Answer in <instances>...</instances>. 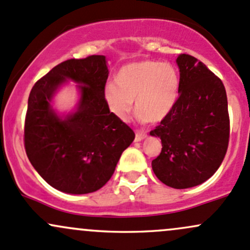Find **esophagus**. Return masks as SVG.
I'll use <instances>...</instances> for the list:
<instances>
[{
	"instance_id": "1",
	"label": "esophagus",
	"mask_w": 250,
	"mask_h": 250,
	"mask_svg": "<svg viewBox=\"0 0 250 250\" xmlns=\"http://www.w3.org/2000/svg\"><path fill=\"white\" fill-rule=\"evenodd\" d=\"M146 133L145 132H140V130H139V132H136V134H135V143H139V141H143L144 139L146 138Z\"/></svg>"
}]
</instances>
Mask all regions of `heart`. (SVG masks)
Wrapping results in <instances>:
<instances>
[{
    "instance_id": "b5f03b06",
    "label": "heart",
    "mask_w": 250,
    "mask_h": 250,
    "mask_svg": "<svg viewBox=\"0 0 250 250\" xmlns=\"http://www.w3.org/2000/svg\"><path fill=\"white\" fill-rule=\"evenodd\" d=\"M104 88V101L110 112L125 121L135 110L143 121L157 123L172 111L180 93V75L167 62L144 60L122 65Z\"/></svg>"
}]
</instances>
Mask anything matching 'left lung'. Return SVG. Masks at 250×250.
Here are the masks:
<instances>
[{
	"label": "left lung",
	"instance_id": "left-lung-1",
	"mask_svg": "<svg viewBox=\"0 0 250 250\" xmlns=\"http://www.w3.org/2000/svg\"><path fill=\"white\" fill-rule=\"evenodd\" d=\"M176 63L180 96L172 111L149 133L163 146L152 169L164 185L186 189L204 183L220 167L230 121L222 80L190 55H178Z\"/></svg>",
	"mask_w": 250,
	"mask_h": 250
}]
</instances>
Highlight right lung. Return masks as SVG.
I'll use <instances>...</instances> for the list:
<instances>
[{
  "label": "right lung",
  "instance_id": "obj_1",
  "mask_svg": "<svg viewBox=\"0 0 250 250\" xmlns=\"http://www.w3.org/2000/svg\"><path fill=\"white\" fill-rule=\"evenodd\" d=\"M107 75L105 56L92 55L60 63L31 90L23 138L26 154L43 180L63 193L101 189L135 138L105 104ZM69 80L78 83L81 98L74 112L60 115L52 99Z\"/></svg>",
  "mask_w": 250,
  "mask_h": 250
}]
</instances>
